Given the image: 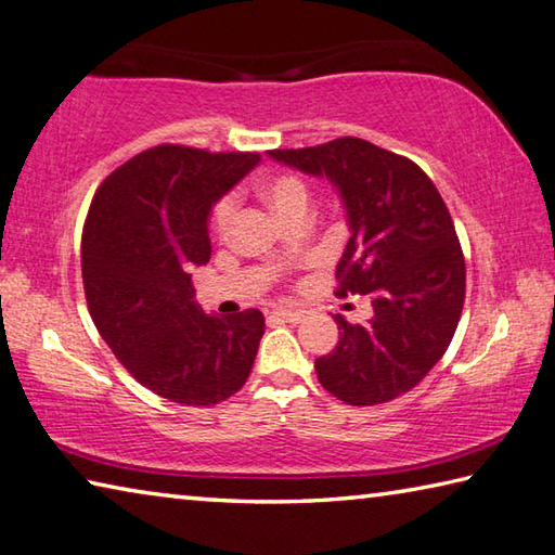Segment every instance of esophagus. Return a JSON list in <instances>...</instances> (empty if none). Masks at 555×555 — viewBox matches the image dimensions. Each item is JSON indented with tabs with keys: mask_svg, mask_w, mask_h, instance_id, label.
<instances>
[{
	"mask_svg": "<svg viewBox=\"0 0 555 555\" xmlns=\"http://www.w3.org/2000/svg\"><path fill=\"white\" fill-rule=\"evenodd\" d=\"M270 317L280 319V322H289V324H302L305 322V312H299V309H272Z\"/></svg>",
	"mask_w": 555,
	"mask_h": 555,
	"instance_id": "1",
	"label": "esophagus"
}]
</instances>
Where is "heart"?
I'll return each instance as SVG.
<instances>
[{"instance_id": "b5f03b06", "label": "heart", "mask_w": 555, "mask_h": 555, "mask_svg": "<svg viewBox=\"0 0 555 555\" xmlns=\"http://www.w3.org/2000/svg\"><path fill=\"white\" fill-rule=\"evenodd\" d=\"M258 192L285 221L309 217V209H312V188L293 172H278L260 180ZM233 214H236V202H233L231 194H223L209 211V231L214 236H227Z\"/></svg>"}]
</instances>
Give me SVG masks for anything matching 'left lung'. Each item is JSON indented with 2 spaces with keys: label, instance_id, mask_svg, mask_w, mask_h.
Instances as JSON below:
<instances>
[{
  "label": "left lung",
  "instance_id": "8db88e82",
  "mask_svg": "<svg viewBox=\"0 0 555 555\" xmlns=\"http://www.w3.org/2000/svg\"><path fill=\"white\" fill-rule=\"evenodd\" d=\"M268 153L334 182L351 227L336 295L373 305L365 324L336 314L341 338L314 361L319 383L353 406L410 392L441 361L465 302V258L439 190L410 158L353 135Z\"/></svg>",
  "mask_w": 555,
  "mask_h": 555
}]
</instances>
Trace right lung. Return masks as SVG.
<instances>
[{
  "label": "right lung",
  "mask_w": 555,
  "mask_h": 555,
  "mask_svg": "<svg viewBox=\"0 0 555 555\" xmlns=\"http://www.w3.org/2000/svg\"><path fill=\"white\" fill-rule=\"evenodd\" d=\"M258 160L153 145L106 175L87 211L82 283L92 322L126 371L170 402L229 400L256 361L266 319L258 309L204 314L190 270L211 256V204Z\"/></svg>",
  "instance_id": "add662e5"
}]
</instances>
